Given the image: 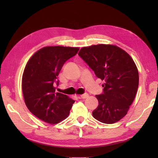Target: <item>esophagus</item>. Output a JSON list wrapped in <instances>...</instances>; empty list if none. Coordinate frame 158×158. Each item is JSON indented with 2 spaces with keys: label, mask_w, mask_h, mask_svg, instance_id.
<instances>
[{
  "label": "esophagus",
  "mask_w": 158,
  "mask_h": 158,
  "mask_svg": "<svg viewBox=\"0 0 158 158\" xmlns=\"http://www.w3.org/2000/svg\"><path fill=\"white\" fill-rule=\"evenodd\" d=\"M88 96H89L88 94H83L80 95V96H79V98H80V99H85V98H88Z\"/></svg>",
  "instance_id": "1"
}]
</instances>
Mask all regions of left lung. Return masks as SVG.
I'll return each instance as SVG.
<instances>
[{
  "instance_id": "8db88e82",
  "label": "left lung",
  "mask_w": 158,
  "mask_h": 158,
  "mask_svg": "<svg viewBox=\"0 0 158 158\" xmlns=\"http://www.w3.org/2000/svg\"><path fill=\"white\" fill-rule=\"evenodd\" d=\"M78 54L105 81L104 93L96 96L98 106L93 117L104 123L117 122L126 115L136 94L139 76L136 64L126 51L114 45L83 47Z\"/></svg>"
}]
</instances>
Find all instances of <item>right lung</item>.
<instances>
[{
    "label": "right lung",
    "mask_w": 158,
    "mask_h": 158,
    "mask_svg": "<svg viewBox=\"0 0 158 158\" xmlns=\"http://www.w3.org/2000/svg\"><path fill=\"white\" fill-rule=\"evenodd\" d=\"M79 49L71 47H44L26 64L22 81L24 102L30 111L43 122L58 123L69 115L75 100L56 92L54 81L64 62L75 56Z\"/></svg>",
    "instance_id": "obj_1"
}]
</instances>
